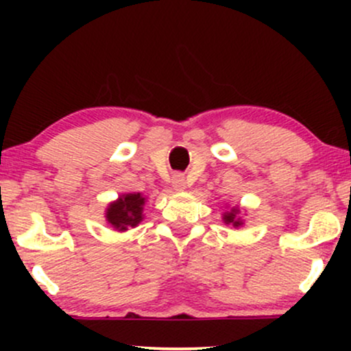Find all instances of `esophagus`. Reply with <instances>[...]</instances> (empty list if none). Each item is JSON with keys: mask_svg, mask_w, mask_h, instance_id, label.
I'll return each instance as SVG.
<instances>
[{"mask_svg": "<svg viewBox=\"0 0 351 351\" xmlns=\"http://www.w3.org/2000/svg\"><path fill=\"white\" fill-rule=\"evenodd\" d=\"M171 183L176 191H183V189L186 188V181H184V176L181 175V173H175V175L171 176Z\"/></svg>", "mask_w": 351, "mask_h": 351, "instance_id": "34e87169", "label": "esophagus"}]
</instances>
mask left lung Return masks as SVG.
<instances>
[{"instance_id": "left-lung-1", "label": "left lung", "mask_w": 351, "mask_h": 351, "mask_svg": "<svg viewBox=\"0 0 351 351\" xmlns=\"http://www.w3.org/2000/svg\"><path fill=\"white\" fill-rule=\"evenodd\" d=\"M237 213H239V209H237V208H232L231 213H226V215H224V217H223L224 223L232 224V226H236V228L241 226V224H243V223H241V221L236 217Z\"/></svg>"}]
</instances>
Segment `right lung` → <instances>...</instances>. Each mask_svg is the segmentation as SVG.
Instances as JSON below:
<instances>
[{
	"mask_svg": "<svg viewBox=\"0 0 351 351\" xmlns=\"http://www.w3.org/2000/svg\"><path fill=\"white\" fill-rule=\"evenodd\" d=\"M145 198L140 193L136 195H123L119 201L112 203L107 209V221L119 231H125L128 226L135 228L143 219Z\"/></svg>",
	"mask_w": 351,
	"mask_h": 351,
	"instance_id": "1",
	"label": "right lung"
}]
</instances>
